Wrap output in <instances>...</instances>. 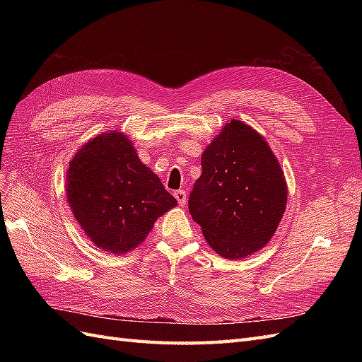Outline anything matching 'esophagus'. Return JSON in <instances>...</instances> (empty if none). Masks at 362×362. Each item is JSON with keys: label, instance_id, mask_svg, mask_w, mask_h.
I'll return each mask as SVG.
<instances>
[{"label": "esophagus", "instance_id": "34e87169", "mask_svg": "<svg viewBox=\"0 0 362 362\" xmlns=\"http://www.w3.org/2000/svg\"><path fill=\"white\" fill-rule=\"evenodd\" d=\"M173 196L177 198V201L181 206H185V204H187V193H185L184 190H177L173 193Z\"/></svg>", "mask_w": 362, "mask_h": 362}]
</instances>
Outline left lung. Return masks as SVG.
<instances>
[{
	"instance_id": "8db88e82",
	"label": "left lung",
	"mask_w": 362,
	"mask_h": 362,
	"mask_svg": "<svg viewBox=\"0 0 362 362\" xmlns=\"http://www.w3.org/2000/svg\"><path fill=\"white\" fill-rule=\"evenodd\" d=\"M202 175L189 211L218 255L243 258L275 234L287 204V182L267 141L233 119L201 158Z\"/></svg>"
}]
</instances>
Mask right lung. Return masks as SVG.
<instances>
[{
	"mask_svg": "<svg viewBox=\"0 0 362 362\" xmlns=\"http://www.w3.org/2000/svg\"><path fill=\"white\" fill-rule=\"evenodd\" d=\"M66 180L76 222L98 247L110 254L134 249L157 218L177 205L119 131L87 141L69 163Z\"/></svg>",
	"mask_w": 362,
	"mask_h": 362,
	"instance_id": "obj_1",
	"label": "right lung"
}]
</instances>
